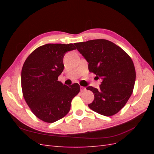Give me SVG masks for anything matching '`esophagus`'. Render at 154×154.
I'll return each instance as SVG.
<instances>
[{
  "label": "esophagus",
  "instance_id": "esophagus-1",
  "mask_svg": "<svg viewBox=\"0 0 154 154\" xmlns=\"http://www.w3.org/2000/svg\"><path fill=\"white\" fill-rule=\"evenodd\" d=\"M86 90V88L84 87H81V92H84Z\"/></svg>",
  "mask_w": 154,
  "mask_h": 154
}]
</instances>
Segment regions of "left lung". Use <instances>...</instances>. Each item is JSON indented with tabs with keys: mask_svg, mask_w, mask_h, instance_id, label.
I'll return each instance as SVG.
<instances>
[{
	"mask_svg": "<svg viewBox=\"0 0 154 154\" xmlns=\"http://www.w3.org/2000/svg\"><path fill=\"white\" fill-rule=\"evenodd\" d=\"M89 63V70L101 79L100 89L88 87L93 93L91 110L106 116H113L125 106L133 92L136 71L131 57L113 42L104 40L74 44Z\"/></svg>",
	"mask_w": 154,
	"mask_h": 154,
	"instance_id": "obj_1",
	"label": "left lung"
}]
</instances>
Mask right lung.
<instances>
[{
    "label": "right lung",
    "mask_w": 154,
    "mask_h": 154,
    "mask_svg": "<svg viewBox=\"0 0 154 154\" xmlns=\"http://www.w3.org/2000/svg\"><path fill=\"white\" fill-rule=\"evenodd\" d=\"M73 50H76L73 44H45L32 51L23 65V97L34 115L45 122L63 118L80 91L78 83L67 86L57 81L64 69V55Z\"/></svg>",
    "instance_id": "add662e5"
}]
</instances>
